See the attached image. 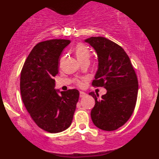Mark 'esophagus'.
Listing matches in <instances>:
<instances>
[{
  "instance_id": "1",
  "label": "esophagus",
  "mask_w": 159,
  "mask_h": 159,
  "mask_svg": "<svg viewBox=\"0 0 159 159\" xmlns=\"http://www.w3.org/2000/svg\"><path fill=\"white\" fill-rule=\"evenodd\" d=\"M86 96H87V94H86L85 93L82 92V91L80 92V98H84V97H85Z\"/></svg>"
}]
</instances>
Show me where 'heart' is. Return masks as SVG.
Here are the masks:
<instances>
[{
  "label": "heart",
  "instance_id": "heart-1",
  "mask_svg": "<svg viewBox=\"0 0 159 159\" xmlns=\"http://www.w3.org/2000/svg\"><path fill=\"white\" fill-rule=\"evenodd\" d=\"M75 55L78 61L81 63V62L86 61V60H90V51L88 50V48L85 46V45L79 44L76 46L75 50ZM78 84L79 86H82L84 84L83 81H78Z\"/></svg>",
  "mask_w": 159,
  "mask_h": 159
}]
</instances>
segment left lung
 I'll return each instance as SVG.
<instances>
[{
  "label": "left lung",
  "instance_id": "left-lung-1",
  "mask_svg": "<svg viewBox=\"0 0 159 159\" xmlns=\"http://www.w3.org/2000/svg\"><path fill=\"white\" fill-rule=\"evenodd\" d=\"M84 42L93 48L98 57L92 84L107 90L100 99L94 92L89 93L95 99L91 119L98 129L114 131L126 123L134 110L138 92L136 73L124 49L114 42L102 36H92Z\"/></svg>",
  "mask_w": 159,
  "mask_h": 159
}]
</instances>
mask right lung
Returning a JSON list of instances; mask_svg holds the SVG:
<instances>
[{
	"instance_id": "right-lung-1",
	"label": "right lung",
	"mask_w": 159,
	"mask_h": 159,
	"mask_svg": "<svg viewBox=\"0 0 159 159\" xmlns=\"http://www.w3.org/2000/svg\"><path fill=\"white\" fill-rule=\"evenodd\" d=\"M69 39H51L36 44L24 63L20 78L21 98L36 125L50 133L70 126L79 98L75 89H55V77Z\"/></svg>"
}]
</instances>
